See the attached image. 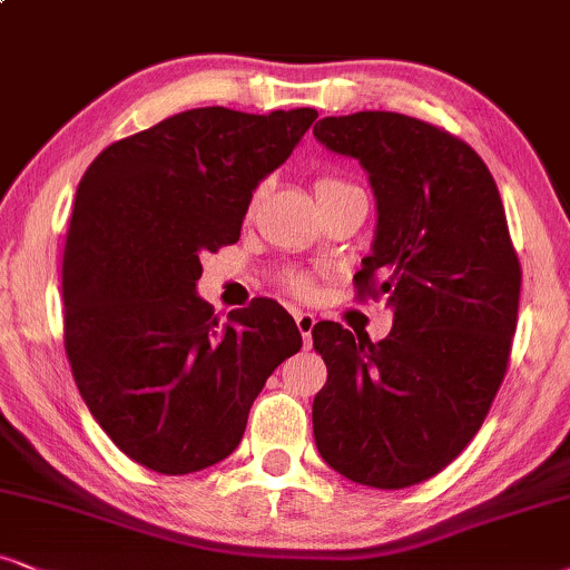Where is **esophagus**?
I'll use <instances>...</instances> for the list:
<instances>
[{
    "mask_svg": "<svg viewBox=\"0 0 570 570\" xmlns=\"http://www.w3.org/2000/svg\"><path fill=\"white\" fill-rule=\"evenodd\" d=\"M294 323H297L299 334H302V338H305V347H309V344H313L315 315L313 313H302V309H297V313H294Z\"/></svg>",
    "mask_w": 570,
    "mask_h": 570,
    "instance_id": "34e87169",
    "label": "esophagus"
}]
</instances>
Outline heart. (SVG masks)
Segmentation results:
<instances>
[{
    "mask_svg": "<svg viewBox=\"0 0 570 570\" xmlns=\"http://www.w3.org/2000/svg\"><path fill=\"white\" fill-rule=\"evenodd\" d=\"M328 181H336V178H321V181L315 184V186L328 184ZM257 199H261V191L255 194V199H252V205H255ZM281 284H284L286 292L297 294V297H307V294H313V289H315L313 273H307V271H286L284 276H281Z\"/></svg>",
    "mask_w": 570,
    "mask_h": 570,
    "instance_id": "obj_1",
    "label": "heart"
}]
</instances>
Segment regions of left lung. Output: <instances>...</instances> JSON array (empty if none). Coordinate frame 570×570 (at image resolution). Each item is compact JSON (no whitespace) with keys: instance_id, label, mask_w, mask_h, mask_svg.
Wrapping results in <instances>:
<instances>
[{"instance_id":"left-lung-1","label":"left lung","mask_w":570,"mask_h":570,"mask_svg":"<svg viewBox=\"0 0 570 570\" xmlns=\"http://www.w3.org/2000/svg\"><path fill=\"white\" fill-rule=\"evenodd\" d=\"M313 134L368 170L379 226L355 292L386 294L394 309L381 342L315 323L328 368L315 444L355 484L405 489L436 476L484 423L510 363L521 263L492 173L463 139L379 110L323 118Z\"/></svg>"}]
</instances>
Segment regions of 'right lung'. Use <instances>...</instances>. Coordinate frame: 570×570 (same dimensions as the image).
<instances>
[{"instance_id":"right-lung-1","label":"right lung","mask_w":570,"mask_h":570,"mask_svg":"<svg viewBox=\"0 0 570 570\" xmlns=\"http://www.w3.org/2000/svg\"><path fill=\"white\" fill-rule=\"evenodd\" d=\"M318 112L199 107L110 144L86 168L62 252L65 352L124 455L165 476L228 458L273 371L302 347L273 299L226 321L199 255L239 242L255 186Z\"/></svg>"}]
</instances>
